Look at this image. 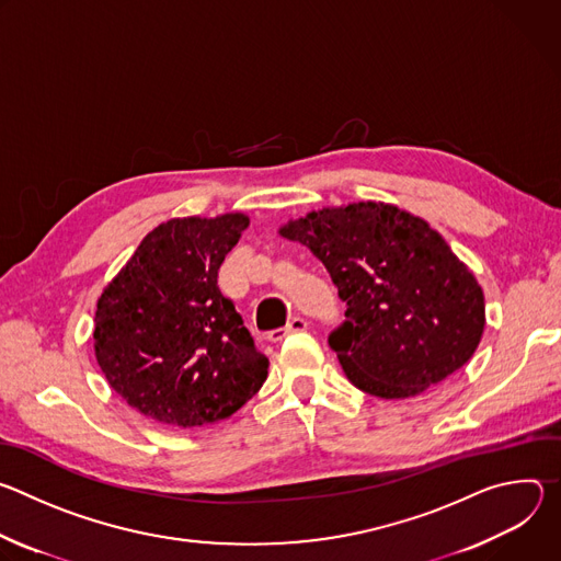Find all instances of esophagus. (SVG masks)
I'll list each match as a JSON object with an SVG mask.
<instances>
[{
    "label": "esophagus",
    "instance_id": "esophagus-1",
    "mask_svg": "<svg viewBox=\"0 0 561 561\" xmlns=\"http://www.w3.org/2000/svg\"><path fill=\"white\" fill-rule=\"evenodd\" d=\"M306 322H304V319L301 317H290L288 319V324L284 327V329H275V331H271L268 333V342H282L286 335H290V333H301V331H306Z\"/></svg>",
    "mask_w": 561,
    "mask_h": 561
}]
</instances>
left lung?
<instances>
[{
    "mask_svg": "<svg viewBox=\"0 0 561 561\" xmlns=\"http://www.w3.org/2000/svg\"><path fill=\"white\" fill-rule=\"evenodd\" d=\"M279 234L310 249L346 301L329 344L359 390L415 397L474 355L486 324L482 286L422 217L355 202L310 210Z\"/></svg>",
    "mask_w": 561,
    "mask_h": 561,
    "instance_id": "obj_1",
    "label": "left lung"
}]
</instances>
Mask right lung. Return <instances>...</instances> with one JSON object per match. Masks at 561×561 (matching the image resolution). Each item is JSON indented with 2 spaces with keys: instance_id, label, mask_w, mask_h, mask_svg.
Instances as JSON below:
<instances>
[{
  "instance_id": "obj_1",
  "label": "right lung",
  "mask_w": 561,
  "mask_h": 561,
  "mask_svg": "<svg viewBox=\"0 0 561 561\" xmlns=\"http://www.w3.org/2000/svg\"><path fill=\"white\" fill-rule=\"evenodd\" d=\"M249 224L244 213L159 224L102 290L95 357L144 417L173 428L217 424L266 381L268 357L217 286Z\"/></svg>"
}]
</instances>
